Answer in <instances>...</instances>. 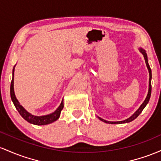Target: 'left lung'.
<instances>
[{"label":"left lung","instance_id":"left-lung-1","mask_svg":"<svg viewBox=\"0 0 161 161\" xmlns=\"http://www.w3.org/2000/svg\"><path fill=\"white\" fill-rule=\"evenodd\" d=\"M139 52H141V53L144 56V60H145V63H146V65H147V69H148V71H149V86H148V92H147V97H146L145 100L143 103H142V104L141 105L140 107L138 108V109L136 110V112L134 113L133 115H131V116L129 117V118L126 119H125L123 121H119V122H109V121H106L105 119H101L100 117L98 116V119L102 121V122H106V123H109V124H123V123H129V122H131V121H133L135 119L137 118V117L139 115L141 114V113L142 112V110H143L144 108H145V106H147V104L149 102V100H150V97H151V78H152V74H151V68H150L149 66V64H148V60H147V53H146L145 50L144 49V48H138Z\"/></svg>","mask_w":161,"mask_h":161}]
</instances>
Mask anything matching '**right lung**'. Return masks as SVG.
Returning a JSON list of instances; mask_svg holds the SVG:
<instances>
[{
  "mask_svg": "<svg viewBox=\"0 0 161 161\" xmlns=\"http://www.w3.org/2000/svg\"><path fill=\"white\" fill-rule=\"evenodd\" d=\"M15 66L16 65H14V68H13V77L11 84H10V97H11V100L13 101V103H14V106H15L16 109H17V111L19 112V113L20 114L21 116H22L25 120L27 121V122H30V123L36 125H45L52 123V122H54L55 121L58 119L61 110L64 108V102H63V100L61 101L60 106H59L57 108V109L55 110V111H54L53 113L45 115H39V116H38V115H34L31 114L30 113H29V112L23 107L22 105H20L19 101H18L17 99V97H16L15 93H14V80Z\"/></svg>",
  "mask_w": 161,
  "mask_h": 161,
  "instance_id": "obj_1",
  "label": "right lung"
}]
</instances>
